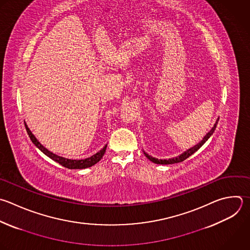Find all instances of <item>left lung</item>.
Returning <instances> with one entry per match:
<instances>
[{"label":"left lung","instance_id":"obj_1","mask_svg":"<svg viewBox=\"0 0 250 250\" xmlns=\"http://www.w3.org/2000/svg\"><path fill=\"white\" fill-rule=\"evenodd\" d=\"M217 124H218V120L216 121V123L214 124V126L212 127V129L206 134V136L203 138V140H202L200 143H198L197 145H195L194 146H192L191 148L188 149L187 151H185L184 153H182L181 155H179V156H177V157H175V158H170V159H168V160H167V159L162 160V159H157V158H155V157H152V156L148 155L147 153H146L145 151H144V153H145V155H146L150 161H152L153 163H156V164H174V163L182 162V161H184L185 159H187L188 156H190L191 154H193L196 150H198V149L203 146V144H204V143L211 137V135L214 133Z\"/></svg>","mask_w":250,"mask_h":250}]
</instances>
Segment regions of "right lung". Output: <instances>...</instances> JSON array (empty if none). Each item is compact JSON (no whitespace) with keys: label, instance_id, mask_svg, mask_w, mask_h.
<instances>
[{"label":"right lung","instance_id":"obj_1","mask_svg":"<svg viewBox=\"0 0 250 250\" xmlns=\"http://www.w3.org/2000/svg\"><path fill=\"white\" fill-rule=\"evenodd\" d=\"M25 124V128H26V131H27V134L29 135V138L30 140L32 141V143L43 152L45 153L47 156H49L51 159L55 160L56 162L60 163L61 165H62L63 167L65 168H68V169H85V168H88V167H91L93 165H95L96 163H98L104 156V152H105V149H106V146H105L104 148H102L99 152H97L96 154L92 155L91 157L89 158H86V159H80V160H75V159H68V158H64V157H62V156H59L53 152H51L49 149H47L46 147H44L40 143L39 141L35 138V136L32 134V132L29 130V128L27 127L26 123L24 122Z\"/></svg>","mask_w":250,"mask_h":250}]
</instances>
